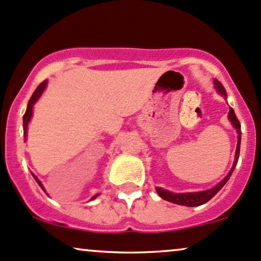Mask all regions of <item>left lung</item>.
Listing matches in <instances>:
<instances>
[{
  "label": "left lung",
  "instance_id": "left-lung-1",
  "mask_svg": "<svg viewBox=\"0 0 261 261\" xmlns=\"http://www.w3.org/2000/svg\"><path fill=\"white\" fill-rule=\"evenodd\" d=\"M214 85H215V88H217L218 93H220L221 95L225 96L226 98L227 94H226V91H225L224 86L221 85V83L218 81V80H215L214 81ZM229 118L230 121L232 122L233 127L236 128L237 133H239V141H237V149H236V159H234V162H233V166L232 168H231L230 173L225 176V179L223 181L219 182L217 186H214L213 189L211 190H207V191H202V192H192V194H173V192H169L167 191V190H163V189H160L157 188L156 191L157 194L160 195V197H162L163 199H166V201L168 202H172V203H175V204H180V205H188V207H197V205H201V204H204L205 202H208L209 199L213 198L215 195L218 194V192L220 191L221 188L226 184L227 180L230 179L231 174H232L234 167H236L237 162H239V156H240V147H241V123L239 121V118L236 117V114H234L233 109L230 108V112H229Z\"/></svg>",
  "mask_w": 261,
  "mask_h": 261
}]
</instances>
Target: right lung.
I'll list each match as a JSON object with an SVG mask.
<instances>
[{"mask_svg": "<svg viewBox=\"0 0 261 261\" xmlns=\"http://www.w3.org/2000/svg\"><path fill=\"white\" fill-rule=\"evenodd\" d=\"M46 85H47V81H43V82H41L40 85L37 86V88L35 89V92H34V93H32V95H31L30 100H29V102H28V108H27V111H25L24 116H22V122H24V123H22V127H24V138H25V139H27V129H28V123H29V121H30V118H31V115H32V108H34V104H35V102H36V101L38 100V98H40V96H41L42 92L44 91V88H46ZM34 178L36 179L37 184L41 186L42 190H43V186H42V184H41V181H40V180H38V179L36 178V176H34ZM95 197H96V195H95L94 197H93V198H95Z\"/></svg>", "mask_w": 261, "mask_h": 261, "instance_id": "add662e5", "label": "right lung"}]
</instances>
